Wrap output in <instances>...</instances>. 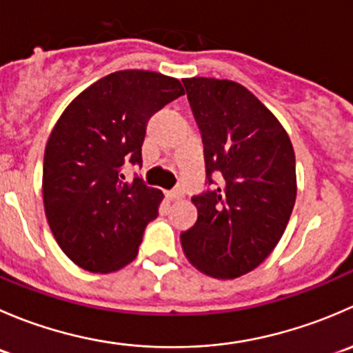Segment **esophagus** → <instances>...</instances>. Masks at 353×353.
Returning <instances> with one entry per match:
<instances>
[{"label": "esophagus", "mask_w": 353, "mask_h": 353, "mask_svg": "<svg viewBox=\"0 0 353 353\" xmlns=\"http://www.w3.org/2000/svg\"><path fill=\"white\" fill-rule=\"evenodd\" d=\"M167 198L172 199V201H176V199H183L184 198V191L181 190V188H176V190H172V191H169V193H167Z\"/></svg>", "instance_id": "obj_1"}]
</instances>
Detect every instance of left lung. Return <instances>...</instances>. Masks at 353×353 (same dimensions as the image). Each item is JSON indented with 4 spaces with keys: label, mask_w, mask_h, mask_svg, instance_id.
<instances>
[{
    "label": "left lung",
    "mask_w": 353,
    "mask_h": 353,
    "mask_svg": "<svg viewBox=\"0 0 353 353\" xmlns=\"http://www.w3.org/2000/svg\"><path fill=\"white\" fill-rule=\"evenodd\" d=\"M183 83L212 190L191 199L198 220L181 244L201 273L237 279L261 265L285 232L297 196L294 147L280 121L241 83L205 77Z\"/></svg>",
    "instance_id": "obj_1"
}]
</instances>
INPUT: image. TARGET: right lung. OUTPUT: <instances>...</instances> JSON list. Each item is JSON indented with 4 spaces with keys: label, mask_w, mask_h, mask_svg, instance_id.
<instances>
[{
    "label": "right lung",
    "mask_w": 353,
    "mask_h": 353,
    "mask_svg": "<svg viewBox=\"0 0 353 353\" xmlns=\"http://www.w3.org/2000/svg\"><path fill=\"white\" fill-rule=\"evenodd\" d=\"M181 95L177 78L116 71L73 99L51 131L42 169L46 216L80 268L110 273L137 258L163 194L140 177L124 181L121 169L141 165L148 119Z\"/></svg>",
    "instance_id": "add662e5"
}]
</instances>
